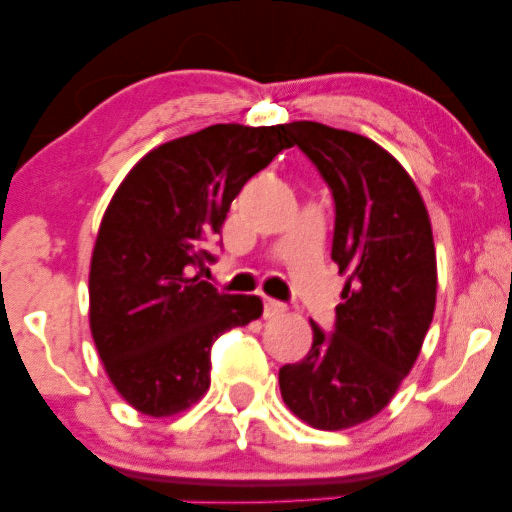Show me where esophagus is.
<instances>
[{
  "label": "esophagus",
  "mask_w": 512,
  "mask_h": 512,
  "mask_svg": "<svg viewBox=\"0 0 512 512\" xmlns=\"http://www.w3.org/2000/svg\"><path fill=\"white\" fill-rule=\"evenodd\" d=\"M286 310L284 303L274 301V298H264V317H276Z\"/></svg>",
  "instance_id": "obj_1"
}]
</instances>
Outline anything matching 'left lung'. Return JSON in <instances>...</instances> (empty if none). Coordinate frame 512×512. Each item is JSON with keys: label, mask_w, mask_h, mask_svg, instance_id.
<instances>
[{"label": "left lung", "mask_w": 512, "mask_h": 512, "mask_svg": "<svg viewBox=\"0 0 512 512\" xmlns=\"http://www.w3.org/2000/svg\"><path fill=\"white\" fill-rule=\"evenodd\" d=\"M330 187L332 260L346 276L332 332L279 368L286 407L322 431L373 419L419 356L436 310V248L419 190L399 163L361 134L320 122L284 125Z\"/></svg>", "instance_id": "obj_1"}]
</instances>
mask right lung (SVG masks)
<instances>
[{
  "label": "right lung",
  "mask_w": 512,
  "mask_h": 512,
  "mask_svg": "<svg viewBox=\"0 0 512 512\" xmlns=\"http://www.w3.org/2000/svg\"><path fill=\"white\" fill-rule=\"evenodd\" d=\"M284 125H211L149 151L117 187L88 274L91 334L110 383L149 416L209 390L211 346L262 315L202 279L231 202L289 149Z\"/></svg>",
  "instance_id": "1"
}]
</instances>
